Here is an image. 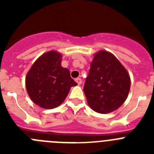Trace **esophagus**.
<instances>
[{"label":"esophagus","instance_id":"esophagus-1","mask_svg":"<svg viewBox=\"0 0 154 154\" xmlns=\"http://www.w3.org/2000/svg\"><path fill=\"white\" fill-rule=\"evenodd\" d=\"M75 82L78 83V85H81L82 84V79L80 78L75 79Z\"/></svg>","mask_w":154,"mask_h":154}]
</instances>
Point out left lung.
<instances>
[{"label": "left lung", "mask_w": 154, "mask_h": 154, "mask_svg": "<svg viewBox=\"0 0 154 154\" xmlns=\"http://www.w3.org/2000/svg\"><path fill=\"white\" fill-rule=\"evenodd\" d=\"M130 89L129 73L118 59L105 51L94 55L83 91L89 106L99 113L117 109Z\"/></svg>", "instance_id": "8db88e82"}]
</instances>
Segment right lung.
<instances>
[{
  "label": "right lung",
  "instance_id": "add662e5",
  "mask_svg": "<svg viewBox=\"0 0 154 154\" xmlns=\"http://www.w3.org/2000/svg\"><path fill=\"white\" fill-rule=\"evenodd\" d=\"M62 55L51 51L33 64L26 76V89L31 100L45 109L62 104L70 88L77 85L69 70L62 67Z\"/></svg>",
  "mask_w": 154,
  "mask_h": 154
}]
</instances>
